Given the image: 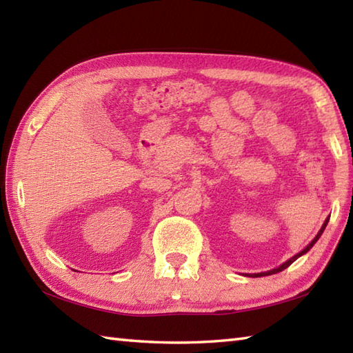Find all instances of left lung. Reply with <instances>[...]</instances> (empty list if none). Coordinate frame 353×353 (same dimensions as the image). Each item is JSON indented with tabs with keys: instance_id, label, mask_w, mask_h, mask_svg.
<instances>
[{
	"instance_id": "obj_1",
	"label": "left lung",
	"mask_w": 353,
	"mask_h": 353,
	"mask_svg": "<svg viewBox=\"0 0 353 353\" xmlns=\"http://www.w3.org/2000/svg\"><path fill=\"white\" fill-rule=\"evenodd\" d=\"M327 221H329V219H326L325 220V223H323V226H321V229L319 230V234L316 235V238H314L312 239V241L308 244V245H306L305 247V249L302 250V252H299L297 254H294V256H292V258H290L287 262H283V264L282 265H279V267H277V268H273V270H268V272H264V273H254V274H247V276H252V277H261V276H270V274H274V273H279V272H282V270H285V268H287V267H290L291 264H292V262H294L297 258H301L302 256V254H305L306 252H308L310 249H311V247L314 245V244H316L317 241H319V238L321 236V234H323V230H325V228H326V224H327Z\"/></svg>"
}]
</instances>
